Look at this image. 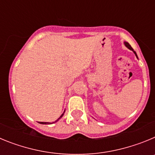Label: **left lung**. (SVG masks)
I'll list each match as a JSON object with an SVG mask.
<instances>
[{
  "mask_svg": "<svg viewBox=\"0 0 155 155\" xmlns=\"http://www.w3.org/2000/svg\"><path fill=\"white\" fill-rule=\"evenodd\" d=\"M124 45H125V46H127V48H128L129 50H132V51H133V52H134V54H135V56H136V57H137V59H138V57H137V53H136V52L134 51V49H133V48H132V47H131V46H130V45L129 44V42H124Z\"/></svg>",
  "mask_w": 155,
  "mask_h": 155,
  "instance_id": "1",
  "label": "left lung"
}]
</instances>
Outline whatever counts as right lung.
Instances as JSON below:
<instances>
[{
  "label": "right lung",
  "instance_id": "add662e5",
  "mask_svg": "<svg viewBox=\"0 0 155 155\" xmlns=\"http://www.w3.org/2000/svg\"><path fill=\"white\" fill-rule=\"evenodd\" d=\"M64 113H65V110H64V113H62V115H61V116H60V117H59V118L57 119V120H56L55 122H53V123H49V122H39V124H54V123H56V122H57V121H58V120H60V119H61V118H62V116H64Z\"/></svg>",
  "mask_w": 155,
  "mask_h": 155
}]
</instances>
